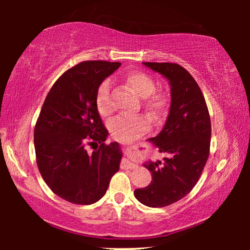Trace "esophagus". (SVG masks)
Wrapping results in <instances>:
<instances>
[{
    "label": "esophagus",
    "instance_id": "1",
    "mask_svg": "<svg viewBox=\"0 0 250 250\" xmlns=\"http://www.w3.org/2000/svg\"><path fill=\"white\" fill-rule=\"evenodd\" d=\"M122 167H123V168H126V169H133V168H135L136 165H135L134 163L132 162L131 159H129V158H127V157H126V158L123 159V162H122Z\"/></svg>",
    "mask_w": 250,
    "mask_h": 250
}]
</instances>
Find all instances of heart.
Masks as SVG:
<instances>
[{
  "mask_svg": "<svg viewBox=\"0 0 250 250\" xmlns=\"http://www.w3.org/2000/svg\"><path fill=\"white\" fill-rule=\"evenodd\" d=\"M124 83L140 98L146 99V105L155 117H159L166 108V100L162 94L153 93L156 90L155 80L141 70L129 71L123 77ZM110 86L107 81L102 82L95 95V105L101 117H108L112 112V104L109 95ZM109 133L115 140L123 143H131L138 140L149 129L148 119L143 116L122 115L110 122Z\"/></svg>",
  "mask_w": 250,
  "mask_h": 250,
  "instance_id": "1",
  "label": "heart"
}]
</instances>
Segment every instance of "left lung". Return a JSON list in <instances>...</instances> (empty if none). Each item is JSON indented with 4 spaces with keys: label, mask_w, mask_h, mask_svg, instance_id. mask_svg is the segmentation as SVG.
<instances>
[{
    "label": "left lung",
    "mask_w": 250,
    "mask_h": 250,
    "mask_svg": "<svg viewBox=\"0 0 250 250\" xmlns=\"http://www.w3.org/2000/svg\"><path fill=\"white\" fill-rule=\"evenodd\" d=\"M142 63L168 81L170 107L162 131L148 139L166 157L163 162H145L152 181L136 189L134 196L148 207H165L186 197L199 180L209 156L210 118L203 92L189 71L176 63Z\"/></svg>",
    "instance_id": "8db88e82"
}]
</instances>
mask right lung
<instances>
[{"mask_svg": "<svg viewBox=\"0 0 250 250\" xmlns=\"http://www.w3.org/2000/svg\"><path fill=\"white\" fill-rule=\"evenodd\" d=\"M121 64L83 61L70 68L53 84L40 112L34 131L37 167L50 189L69 203H97L119 169L123 152L118 142L104 143L109 133L95 95ZM87 144L101 146L90 154Z\"/></svg>", "mask_w": 250, "mask_h": 250, "instance_id": "right-lung-1", "label": "right lung"}]
</instances>
